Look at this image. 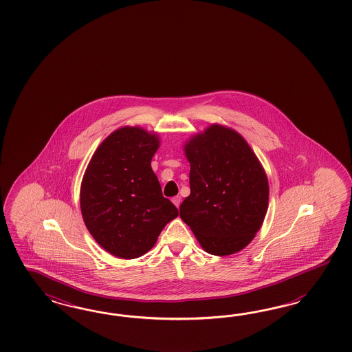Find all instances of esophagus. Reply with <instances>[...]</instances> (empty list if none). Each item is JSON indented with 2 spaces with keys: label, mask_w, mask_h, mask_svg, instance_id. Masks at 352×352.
<instances>
[{
  "label": "esophagus",
  "mask_w": 352,
  "mask_h": 352,
  "mask_svg": "<svg viewBox=\"0 0 352 352\" xmlns=\"http://www.w3.org/2000/svg\"><path fill=\"white\" fill-rule=\"evenodd\" d=\"M171 201H173V204H174L177 208H179V205H181L182 203V197L181 196H174V197L171 199Z\"/></svg>",
  "instance_id": "esophagus-1"
}]
</instances>
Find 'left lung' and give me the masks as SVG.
<instances>
[{"label": "left lung", "instance_id": "8db88e82", "mask_svg": "<svg viewBox=\"0 0 352 352\" xmlns=\"http://www.w3.org/2000/svg\"><path fill=\"white\" fill-rule=\"evenodd\" d=\"M184 153L191 165V193L179 208L183 222L205 252L221 256L240 252L266 217V171L245 139L217 124L193 135Z\"/></svg>", "mask_w": 352, "mask_h": 352}]
</instances>
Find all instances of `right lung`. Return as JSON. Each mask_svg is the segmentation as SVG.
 Listing matches in <instances>:
<instances>
[{"instance_id": "1", "label": "right lung", "mask_w": 352, "mask_h": 352, "mask_svg": "<svg viewBox=\"0 0 352 352\" xmlns=\"http://www.w3.org/2000/svg\"><path fill=\"white\" fill-rule=\"evenodd\" d=\"M159 146L155 133L138 126L118 129L100 143L86 168L80 191L82 218L96 243L112 256L146 254L179 214L162 196L151 168Z\"/></svg>"}]
</instances>
